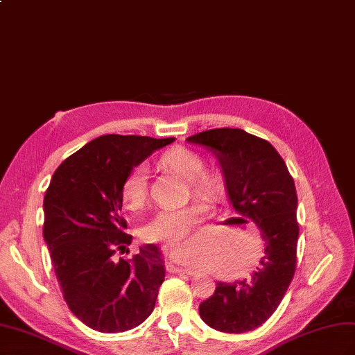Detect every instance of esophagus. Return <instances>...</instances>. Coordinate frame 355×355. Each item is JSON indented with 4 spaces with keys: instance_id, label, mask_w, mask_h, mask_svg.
Instances as JSON below:
<instances>
[{
    "instance_id": "34e87169",
    "label": "esophagus",
    "mask_w": 355,
    "mask_h": 355,
    "mask_svg": "<svg viewBox=\"0 0 355 355\" xmlns=\"http://www.w3.org/2000/svg\"><path fill=\"white\" fill-rule=\"evenodd\" d=\"M168 271H171V272H183V275H187V276L196 275V270L187 268V267H177L175 264H172V262H169V264H168Z\"/></svg>"
}]
</instances>
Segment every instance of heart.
I'll return each instance as SVG.
<instances>
[{"mask_svg":"<svg viewBox=\"0 0 355 355\" xmlns=\"http://www.w3.org/2000/svg\"><path fill=\"white\" fill-rule=\"evenodd\" d=\"M159 168L171 171L183 177L192 193L205 201H216L223 193V178L214 169H205V160L201 154L186 148L174 147L165 151L157 159ZM123 204L132 211H138L147 204L148 183L145 168L138 165L127 172L121 183ZM205 207L202 204H189L178 208L160 210L144 226L142 235L148 241H168L181 248H189V234L202 222Z\"/></svg>","mask_w":355,"mask_h":355,"instance_id":"heart-1","label":"heart"}]
</instances>
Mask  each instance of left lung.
<instances>
[{"instance_id": "obj_1", "label": "left lung", "mask_w": 355, "mask_h": 355, "mask_svg": "<svg viewBox=\"0 0 355 355\" xmlns=\"http://www.w3.org/2000/svg\"><path fill=\"white\" fill-rule=\"evenodd\" d=\"M187 141L214 151L232 207L257 223L266 244L252 277L234 284L219 282L214 294L199 304V315L207 325L223 333L255 330L275 313L295 272L294 178L268 141L241 129H211L189 136Z\"/></svg>"}]
</instances>
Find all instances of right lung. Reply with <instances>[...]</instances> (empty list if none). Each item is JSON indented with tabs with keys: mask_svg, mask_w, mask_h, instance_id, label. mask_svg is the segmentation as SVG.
Segmentation results:
<instances>
[{
	"mask_svg": "<svg viewBox=\"0 0 355 355\" xmlns=\"http://www.w3.org/2000/svg\"><path fill=\"white\" fill-rule=\"evenodd\" d=\"M174 139L103 135L53 172L43 201V237L62 297L89 329L132 330L156 304L165 280L156 244H145L129 258H116L132 243L121 216L120 189L127 172Z\"/></svg>",
	"mask_w": 355,
	"mask_h": 355,
	"instance_id": "add662e5",
	"label": "right lung"
}]
</instances>
